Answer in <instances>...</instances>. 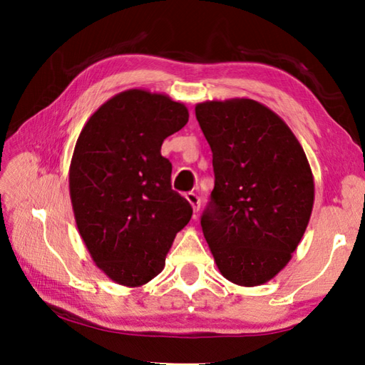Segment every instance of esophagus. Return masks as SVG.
Segmentation results:
<instances>
[{
  "label": "esophagus",
  "mask_w": 365,
  "mask_h": 365,
  "mask_svg": "<svg viewBox=\"0 0 365 365\" xmlns=\"http://www.w3.org/2000/svg\"><path fill=\"white\" fill-rule=\"evenodd\" d=\"M185 197H187V201L191 205V207H193V211L197 212L200 211V206H201V200L200 196H197L196 193H193V191H190V193L185 195Z\"/></svg>",
  "instance_id": "1"
}]
</instances>
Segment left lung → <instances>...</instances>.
Instances as JSON below:
<instances>
[{
  "mask_svg": "<svg viewBox=\"0 0 365 365\" xmlns=\"http://www.w3.org/2000/svg\"><path fill=\"white\" fill-rule=\"evenodd\" d=\"M212 151L214 190L201 227L220 274L257 287L285 267L314 206V177L298 138L250 98L196 104Z\"/></svg>",
  "mask_w": 365,
  "mask_h": 365,
  "instance_id": "8db88e82",
  "label": "left lung"
}]
</instances>
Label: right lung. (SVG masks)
I'll return each mask as SVG.
<instances>
[{"label":"right lung","instance_id":"add662e5","mask_svg":"<svg viewBox=\"0 0 365 365\" xmlns=\"http://www.w3.org/2000/svg\"><path fill=\"white\" fill-rule=\"evenodd\" d=\"M187 122L183 103L132 88L101 104L78 135L69 169L76 224L98 269L119 285L141 287L160 274L193 214L160 154Z\"/></svg>","mask_w":365,"mask_h":365}]
</instances>
